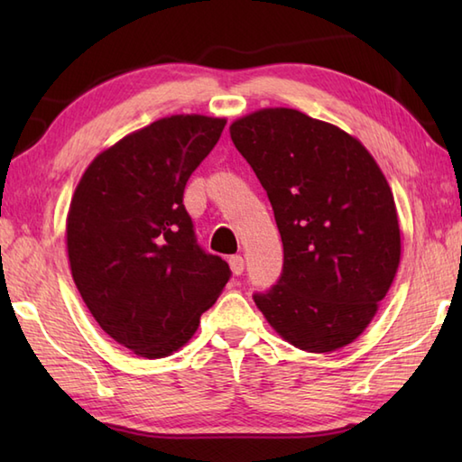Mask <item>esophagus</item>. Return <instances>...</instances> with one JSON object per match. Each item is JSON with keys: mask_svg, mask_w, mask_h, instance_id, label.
I'll return each mask as SVG.
<instances>
[{"mask_svg": "<svg viewBox=\"0 0 462 462\" xmlns=\"http://www.w3.org/2000/svg\"><path fill=\"white\" fill-rule=\"evenodd\" d=\"M228 263H230V270L234 276H240V273L244 272V258L242 256H230Z\"/></svg>", "mask_w": 462, "mask_h": 462, "instance_id": "34e87169", "label": "esophagus"}]
</instances>
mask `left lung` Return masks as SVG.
<instances>
[{
    "mask_svg": "<svg viewBox=\"0 0 462 462\" xmlns=\"http://www.w3.org/2000/svg\"><path fill=\"white\" fill-rule=\"evenodd\" d=\"M268 194L282 244L276 286L254 301L303 351L347 346L369 326L399 268L393 192L357 139L296 109H263L230 126Z\"/></svg>",
    "mask_w": 462,
    "mask_h": 462,
    "instance_id": "left-lung-1",
    "label": "left lung"
}]
</instances>
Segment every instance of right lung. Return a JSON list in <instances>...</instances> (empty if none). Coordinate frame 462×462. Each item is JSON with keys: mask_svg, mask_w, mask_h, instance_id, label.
<instances>
[{"mask_svg": "<svg viewBox=\"0 0 462 462\" xmlns=\"http://www.w3.org/2000/svg\"><path fill=\"white\" fill-rule=\"evenodd\" d=\"M226 121L174 115L101 152L67 216L75 286L105 333L141 357H164L199 329L232 272L200 248L184 186Z\"/></svg>", "mask_w": 462, "mask_h": 462, "instance_id": "right-lung-1", "label": "right lung"}]
</instances>
